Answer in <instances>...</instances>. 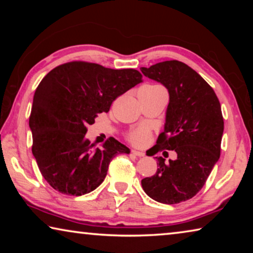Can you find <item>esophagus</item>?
<instances>
[{"label":"esophagus","mask_w":253,"mask_h":253,"mask_svg":"<svg viewBox=\"0 0 253 253\" xmlns=\"http://www.w3.org/2000/svg\"><path fill=\"white\" fill-rule=\"evenodd\" d=\"M131 154L132 155H135L137 157H144L145 154L143 152H138V151H135V149H131Z\"/></svg>","instance_id":"obj_1"}]
</instances>
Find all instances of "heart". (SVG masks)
I'll return each instance as SVG.
<instances>
[{"label":"heart","instance_id":"obj_1","mask_svg":"<svg viewBox=\"0 0 253 253\" xmlns=\"http://www.w3.org/2000/svg\"><path fill=\"white\" fill-rule=\"evenodd\" d=\"M149 138V132L144 127H138L136 129H132L127 134V139L132 145H136V146H142L145 143L147 142Z\"/></svg>","mask_w":253,"mask_h":253}]
</instances>
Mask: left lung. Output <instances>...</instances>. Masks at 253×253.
<instances>
[{"instance_id": "left-lung-1", "label": "left lung", "mask_w": 253, "mask_h": 253, "mask_svg": "<svg viewBox=\"0 0 253 253\" xmlns=\"http://www.w3.org/2000/svg\"><path fill=\"white\" fill-rule=\"evenodd\" d=\"M144 76L168 88L169 102L164 131L155 153L176 152V160L157 158V170L142 179L149 198L176 204L193 198L220 158L224 122L215 92L198 72L177 60L140 68Z\"/></svg>"}]
</instances>
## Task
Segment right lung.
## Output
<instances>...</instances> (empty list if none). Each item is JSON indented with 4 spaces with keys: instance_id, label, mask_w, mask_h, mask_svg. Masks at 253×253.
I'll list each match as a JSON object with an SVG mask.
<instances>
[{
    "instance_id": "right-lung-1",
    "label": "right lung",
    "mask_w": 253,
    "mask_h": 253,
    "mask_svg": "<svg viewBox=\"0 0 253 253\" xmlns=\"http://www.w3.org/2000/svg\"><path fill=\"white\" fill-rule=\"evenodd\" d=\"M138 70H115L98 63L71 61L55 67L38 85L29 125L32 153L42 176L55 191L79 196L100 184L110 161L129 148L109 137L101 148L85 138L87 126L137 84Z\"/></svg>"
}]
</instances>
